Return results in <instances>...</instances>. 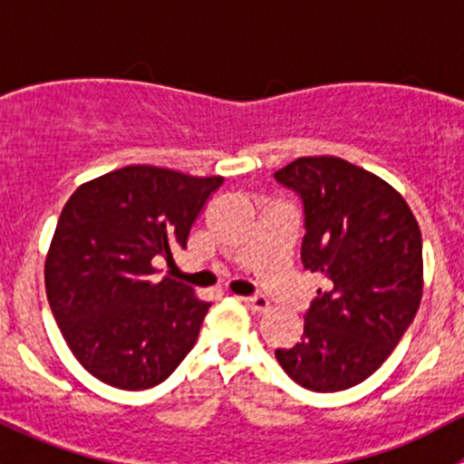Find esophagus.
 <instances>
[{
  "mask_svg": "<svg viewBox=\"0 0 464 464\" xmlns=\"http://www.w3.org/2000/svg\"><path fill=\"white\" fill-rule=\"evenodd\" d=\"M240 301L245 303V305L249 307V310H254V312L269 310V301H266L265 296H249V298H240Z\"/></svg>",
  "mask_w": 464,
  "mask_h": 464,
  "instance_id": "34e87169",
  "label": "esophagus"
}]
</instances>
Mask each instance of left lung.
Masks as SVG:
<instances>
[{
	"label": "left lung",
	"instance_id": "obj_1",
	"mask_svg": "<svg viewBox=\"0 0 464 464\" xmlns=\"http://www.w3.org/2000/svg\"><path fill=\"white\" fill-rule=\"evenodd\" d=\"M276 179L301 195V260L325 280L301 341L276 359L307 391H345L386 362L418 312L420 224L388 181L341 157H298Z\"/></svg>",
	"mask_w": 464,
	"mask_h": 464
}]
</instances>
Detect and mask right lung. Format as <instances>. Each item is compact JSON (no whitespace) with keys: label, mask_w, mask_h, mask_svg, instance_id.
Segmentation results:
<instances>
[{"label":"right lung","mask_w":464,"mask_h":464,"mask_svg":"<svg viewBox=\"0 0 464 464\" xmlns=\"http://www.w3.org/2000/svg\"><path fill=\"white\" fill-rule=\"evenodd\" d=\"M224 177L125 166L85 181L60 213L44 262L51 312L82 368L107 386L161 383L190 353L210 303L152 260L186 249Z\"/></svg>","instance_id":"obj_1"}]
</instances>
